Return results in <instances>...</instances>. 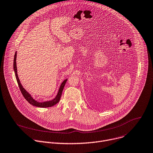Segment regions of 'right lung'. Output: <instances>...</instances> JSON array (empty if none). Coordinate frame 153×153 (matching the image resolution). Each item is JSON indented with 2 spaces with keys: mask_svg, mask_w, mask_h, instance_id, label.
Here are the masks:
<instances>
[{
  "mask_svg": "<svg viewBox=\"0 0 153 153\" xmlns=\"http://www.w3.org/2000/svg\"><path fill=\"white\" fill-rule=\"evenodd\" d=\"M16 58H17V52H16L15 53V55H14V71L15 73V76H16V78L17 80V82L18 83L19 88L21 91L22 94H23V97H25V98L28 101L29 103H30V105H32V106H36V107H38V108H50L52 107L54 105H55L56 104H57L60 98L61 97V95H62V91L64 89V86L67 81V79H65L63 81V82L61 83L59 89L58 90V94H56V96L52 100H49V101H42V102H39V101H36V100H35L32 96L31 95L23 88V86H22V83H20V81L19 80V76H18V74H17V64H16Z\"/></svg>",
  "mask_w": 153,
  "mask_h": 153,
  "instance_id": "add662e5",
  "label": "right lung"
}]
</instances>
